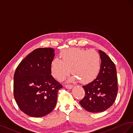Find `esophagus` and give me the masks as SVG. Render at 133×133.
Here are the masks:
<instances>
[{
  "instance_id": "obj_1",
  "label": "esophagus",
  "mask_w": 133,
  "mask_h": 133,
  "mask_svg": "<svg viewBox=\"0 0 133 133\" xmlns=\"http://www.w3.org/2000/svg\"><path fill=\"white\" fill-rule=\"evenodd\" d=\"M64 86H65L66 88H67L68 89H71L73 88V86L71 85H66Z\"/></svg>"
}]
</instances>
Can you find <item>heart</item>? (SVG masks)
I'll return each instance as SVG.
<instances>
[{
    "instance_id": "obj_1",
    "label": "heart",
    "mask_w": 133,
    "mask_h": 133,
    "mask_svg": "<svg viewBox=\"0 0 133 133\" xmlns=\"http://www.w3.org/2000/svg\"><path fill=\"white\" fill-rule=\"evenodd\" d=\"M62 60L56 58L51 63V73L58 80H62L70 73L75 79L82 83L93 81L99 74L101 69V57L94 50H86L71 48L61 52Z\"/></svg>"
}]
</instances>
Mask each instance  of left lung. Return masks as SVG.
Masks as SVG:
<instances>
[{
    "label": "left lung",
    "instance_id": "left-lung-1",
    "mask_svg": "<svg viewBox=\"0 0 133 133\" xmlns=\"http://www.w3.org/2000/svg\"><path fill=\"white\" fill-rule=\"evenodd\" d=\"M101 69L96 78L83 86L85 96L79 104L86 110L92 112L104 111L112 105L117 96L116 69L110 58L101 50Z\"/></svg>",
    "mask_w": 133,
    "mask_h": 133
}]
</instances>
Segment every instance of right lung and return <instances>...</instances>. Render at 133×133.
<instances>
[{"label": "right lung", "mask_w": 133, "mask_h": 133, "mask_svg": "<svg viewBox=\"0 0 133 133\" xmlns=\"http://www.w3.org/2000/svg\"><path fill=\"white\" fill-rule=\"evenodd\" d=\"M52 48H39L23 59L14 75L13 91L22 111L32 117H42L56 107L58 91L62 85L52 77Z\"/></svg>", "instance_id": "right-lung-1"}]
</instances>
